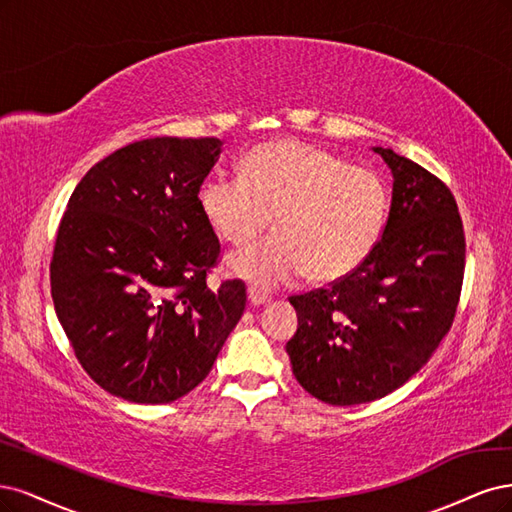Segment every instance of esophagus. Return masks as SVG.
I'll return each mask as SVG.
<instances>
[{
	"label": "esophagus",
	"mask_w": 512,
	"mask_h": 512,
	"mask_svg": "<svg viewBox=\"0 0 512 512\" xmlns=\"http://www.w3.org/2000/svg\"><path fill=\"white\" fill-rule=\"evenodd\" d=\"M249 302H251L253 306H263V304L270 302V295L263 293V291L257 289V287H249Z\"/></svg>",
	"instance_id": "esophagus-1"
}]
</instances>
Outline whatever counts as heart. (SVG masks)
Returning a JSON list of instances; mask_svg holds the SVG:
<instances>
[{
  "label": "heart",
  "mask_w": 512,
  "mask_h": 512,
  "mask_svg": "<svg viewBox=\"0 0 512 512\" xmlns=\"http://www.w3.org/2000/svg\"><path fill=\"white\" fill-rule=\"evenodd\" d=\"M200 208L221 240L246 244L229 257L236 276L274 289L308 272L315 283L353 274L378 246L389 217V191L372 170L300 140L261 144L242 174L217 172L200 193Z\"/></svg>",
  "instance_id": "heart-1"
}]
</instances>
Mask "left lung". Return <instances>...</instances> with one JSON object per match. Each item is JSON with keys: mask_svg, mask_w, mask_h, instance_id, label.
I'll return each instance as SVG.
<instances>
[{"mask_svg": "<svg viewBox=\"0 0 512 512\" xmlns=\"http://www.w3.org/2000/svg\"><path fill=\"white\" fill-rule=\"evenodd\" d=\"M393 176L381 242L329 289L295 295L287 342L298 383L317 400L355 406L415 376L451 329L466 266L451 191L415 161L372 146Z\"/></svg>", "mask_w": 512, "mask_h": 512, "instance_id": "obj_1", "label": "left lung"}]
</instances>
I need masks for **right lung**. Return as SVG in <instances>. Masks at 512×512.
<instances>
[{
	"label": "right lung",
	"instance_id": "right-lung-1",
	"mask_svg": "<svg viewBox=\"0 0 512 512\" xmlns=\"http://www.w3.org/2000/svg\"><path fill=\"white\" fill-rule=\"evenodd\" d=\"M219 138H148L82 176L51 261L57 319L93 381L168 404L200 385L246 306L242 280L206 285L221 244L200 208Z\"/></svg>",
	"mask_w": 512,
	"mask_h": 512
}]
</instances>
